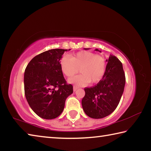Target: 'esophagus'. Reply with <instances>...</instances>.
Wrapping results in <instances>:
<instances>
[{"mask_svg": "<svg viewBox=\"0 0 151 151\" xmlns=\"http://www.w3.org/2000/svg\"><path fill=\"white\" fill-rule=\"evenodd\" d=\"M78 89V87L76 86H73V91H76Z\"/></svg>", "mask_w": 151, "mask_h": 151, "instance_id": "obj_1", "label": "esophagus"}]
</instances>
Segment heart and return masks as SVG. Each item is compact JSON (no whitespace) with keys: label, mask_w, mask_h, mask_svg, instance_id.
<instances>
[{"label":"heart","mask_w":151,"mask_h":151,"mask_svg":"<svg viewBox=\"0 0 151 151\" xmlns=\"http://www.w3.org/2000/svg\"><path fill=\"white\" fill-rule=\"evenodd\" d=\"M61 72L71 77L78 72L81 74L68 79V83L78 86H85L101 81L105 75L106 61L104 57L89 51H80L68 57L64 56L60 62Z\"/></svg>","instance_id":"heart-1"}]
</instances>
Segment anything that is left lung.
I'll return each instance as SVG.
<instances>
[{
	"label": "left lung",
	"instance_id": "left-lung-1",
	"mask_svg": "<svg viewBox=\"0 0 151 151\" xmlns=\"http://www.w3.org/2000/svg\"><path fill=\"white\" fill-rule=\"evenodd\" d=\"M106 62L103 79L96 85L85 88V95L82 99L85 114L93 119H102L111 114L118 106L124 91L126 79L122 63L111 55Z\"/></svg>",
	"mask_w": 151,
	"mask_h": 151
}]
</instances>
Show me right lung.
<instances>
[{
  "mask_svg": "<svg viewBox=\"0 0 151 151\" xmlns=\"http://www.w3.org/2000/svg\"><path fill=\"white\" fill-rule=\"evenodd\" d=\"M67 49L48 50L35 57L27 66L24 75V94L32 110L45 119L62 113L65 101L73 93L61 72L60 60ZM70 50V49H68Z\"/></svg>",
  "mask_w": 151,
  "mask_h": 151,
  "instance_id": "right-lung-1",
  "label": "right lung"
}]
</instances>
